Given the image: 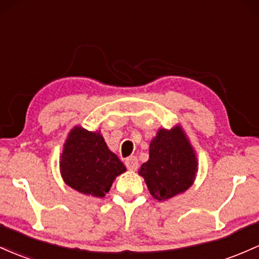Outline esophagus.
Segmentation results:
<instances>
[{
	"instance_id": "34e87169",
	"label": "esophagus",
	"mask_w": 259,
	"mask_h": 259,
	"mask_svg": "<svg viewBox=\"0 0 259 259\" xmlns=\"http://www.w3.org/2000/svg\"><path fill=\"white\" fill-rule=\"evenodd\" d=\"M124 164H126L127 168L131 171H135L138 168V160L136 156H131V158H128L126 161H124Z\"/></svg>"
}]
</instances>
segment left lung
Segmentation results:
<instances>
[{
  "label": "left lung",
  "instance_id": "obj_1",
  "mask_svg": "<svg viewBox=\"0 0 259 259\" xmlns=\"http://www.w3.org/2000/svg\"><path fill=\"white\" fill-rule=\"evenodd\" d=\"M193 147L180 126L160 128L149 145V160L138 174L155 199L166 200L187 191L198 171Z\"/></svg>",
  "mask_w": 259,
  "mask_h": 259
}]
</instances>
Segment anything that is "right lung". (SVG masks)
Segmentation results:
<instances>
[{
	"label": "right lung",
	"instance_id": "add662e5",
	"mask_svg": "<svg viewBox=\"0 0 259 259\" xmlns=\"http://www.w3.org/2000/svg\"><path fill=\"white\" fill-rule=\"evenodd\" d=\"M60 170L69 187L87 196L103 198L126 166L107 148L100 132L75 126L63 144Z\"/></svg>",
	"mask_w": 259,
	"mask_h": 259
}]
</instances>
